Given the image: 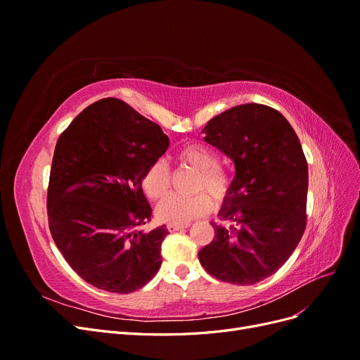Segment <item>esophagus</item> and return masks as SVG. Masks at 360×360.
<instances>
[{
	"label": "esophagus",
	"instance_id": "1",
	"mask_svg": "<svg viewBox=\"0 0 360 360\" xmlns=\"http://www.w3.org/2000/svg\"><path fill=\"white\" fill-rule=\"evenodd\" d=\"M168 231L174 233V231H179V230H184V228H189V224H183V225H174V224H168Z\"/></svg>",
	"mask_w": 360,
	"mask_h": 360
}]
</instances>
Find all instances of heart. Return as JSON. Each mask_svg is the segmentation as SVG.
Wrapping results in <instances>:
<instances>
[{
  "instance_id": "obj_1",
  "label": "heart",
  "mask_w": 360,
  "mask_h": 360,
  "mask_svg": "<svg viewBox=\"0 0 360 360\" xmlns=\"http://www.w3.org/2000/svg\"><path fill=\"white\" fill-rule=\"evenodd\" d=\"M177 158L180 162L200 171L197 180H195V191L198 193L192 197L169 195L159 202L156 214L162 222L183 225L207 214L213 209L210 194L217 205L230 198L234 189V177L230 171L217 163L219 159L214 151L202 144L183 146L179 150ZM169 188L171 171L168 163L163 159L155 160L143 177L144 192L147 197L159 200L165 197Z\"/></svg>"
}]
</instances>
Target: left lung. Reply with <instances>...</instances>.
<instances>
[{"instance_id": "obj_1", "label": "left lung", "mask_w": 360, "mask_h": 360, "mask_svg": "<svg viewBox=\"0 0 360 360\" xmlns=\"http://www.w3.org/2000/svg\"><path fill=\"white\" fill-rule=\"evenodd\" d=\"M205 143L234 162V189L213 240L198 258L212 276L252 285L290 258L307 228L308 163L287 118L274 108L246 103L205 124Z\"/></svg>"}]
</instances>
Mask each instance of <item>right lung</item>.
<instances>
[{"label":"right lung","mask_w":360,"mask_h":360,"mask_svg":"<svg viewBox=\"0 0 360 360\" xmlns=\"http://www.w3.org/2000/svg\"><path fill=\"white\" fill-rule=\"evenodd\" d=\"M168 146L159 124L114 97L86 106L60 135L49 230L64 259L93 287L127 294L158 274L168 230H143L153 213L143 177Z\"/></svg>","instance_id":"add662e5"}]
</instances>
